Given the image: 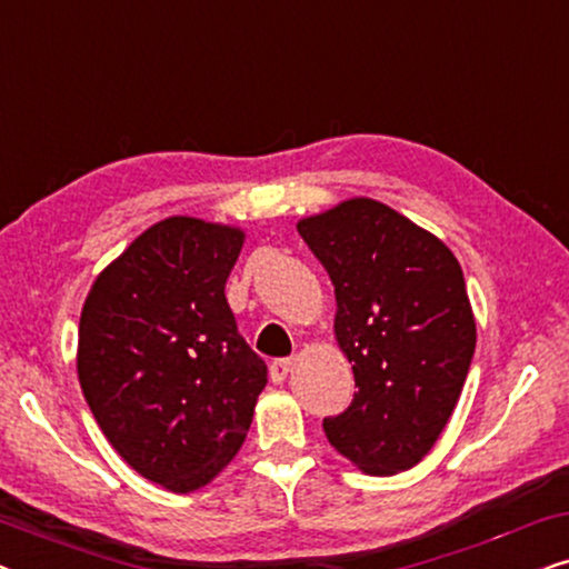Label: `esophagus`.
<instances>
[{"instance_id": "34e87169", "label": "esophagus", "mask_w": 569, "mask_h": 569, "mask_svg": "<svg viewBox=\"0 0 569 569\" xmlns=\"http://www.w3.org/2000/svg\"><path fill=\"white\" fill-rule=\"evenodd\" d=\"M295 362H298V357H284V360H274L271 362V380L274 383H284L287 376H290Z\"/></svg>"}]
</instances>
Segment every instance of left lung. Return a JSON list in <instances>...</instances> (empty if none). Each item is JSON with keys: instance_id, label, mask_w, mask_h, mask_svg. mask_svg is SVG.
<instances>
[{"instance_id": "1", "label": "left lung", "mask_w": 569, "mask_h": 569, "mask_svg": "<svg viewBox=\"0 0 569 569\" xmlns=\"http://www.w3.org/2000/svg\"><path fill=\"white\" fill-rule=\"evenodd\" d=\"M298 232L331 277L333 337L357 386L349 409L323 419L326 438L370 477L409 471L453 415L477 347L461 263L368 197L302 217Z\"/></svg>"}]
</instances>
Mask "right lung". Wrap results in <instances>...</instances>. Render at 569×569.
<instances>
[{
    "label": "right lung",
    "mask_w": 569,
    "mask_h": 569,
    "mask_svg": "<svg viewBox=\"0 0 569 569\" xmlns=\"http://www.w3.org/2000/svg\"><path fill=\"white\" fill-rule=\"evenodd\" d=\"M246 232L168 217L131 240L84 298L77 376L108 442L170 492L209 485L243 446L267 365L224 298Z\"/></svg>",
    "instance_id": "add662e5"
}]
</instances>
